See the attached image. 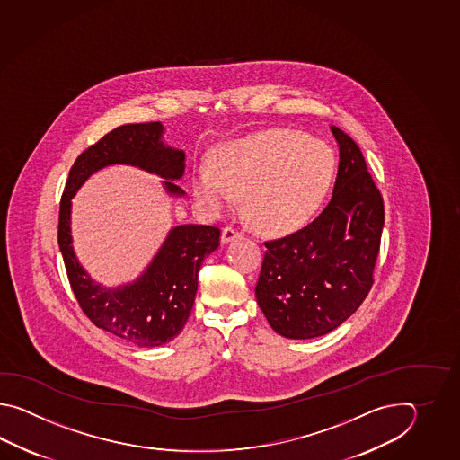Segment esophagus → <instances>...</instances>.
<instances>
[{
	"mask_svg": "<svg viewBox=\"0 0 460 460\" xmlns=\"http://www.w3.org/2000/svg\"><path fill=\"white\" fill-rule=\"evenodd\" d=\"M236 238H242V232H238L234 226H226L222 230V243H230V242H234Z\"/></svg>",
	"mask_w": 460,
	"mask_h": 460,
	"instance_id": "esophagus-1",
	"label": "esophagus"
}]
</instances>
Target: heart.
<instances>
[{
	"instance_id": "b5f03b06",
	"label": "heart",
	"mask_w": 460,
	"mask_h": 460,
	"mask_svg": "<svg viewBox=\"0 0 460 460\" xmlns=\"http://www.w3.org/2000/svg\"><path fill=\"white\" fill-rule=\"evenodd\" d=\"M335 155L321 139L270 129L218 147L214 167H196L190 192L207 214H222L244 194L246 216L266 232L305 224L332 184Z\"/></svg>"
}]
</instances>
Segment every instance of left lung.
<instances>
[{
    "label": "left lung",
    "mask_w": 460,
    "mask_h": 460,
    "mask_svg": "<svg viewBox=\"0 0 460 460\" xmlns=\"http://www.w3.org/2000/svg\"><path fill=\"white\" fill-rule=\"evenodd\" d=\"M339 146L332 199L299 232L266 242L256 301L274 332L304 341L332 332L373 284L385 214L360 147L331 127Z\"/></svg>",
    "instance_id": "obj_1"
}]
</instances>
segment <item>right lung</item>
I'll return each mask as SVG.
<instances>
[{"label": "right lung", "mask_w": 460, "mask_h": 460, "mask_svg": "<svg viewBox=\"0 0 460 460\" xmlns=\"http://www.w3.org/2000/svg\"><path fill=\"white\" fill-rule=\"evenodd\" d=\"M164 131L159 121L111 129L75 159L60 200V253L82 311L100 329L141 349L161 347L182 331L196 299L197 274L206 256L218 248L220 230L196 224L172 226L137 278L110 288L97 283L74 252L72 199L100 169L115 164L163 177L167 196L186 197L174 182L184 176L186 153L169 146Z\"/></svg>", "instance_id": "add662e5"}]
</instances>
